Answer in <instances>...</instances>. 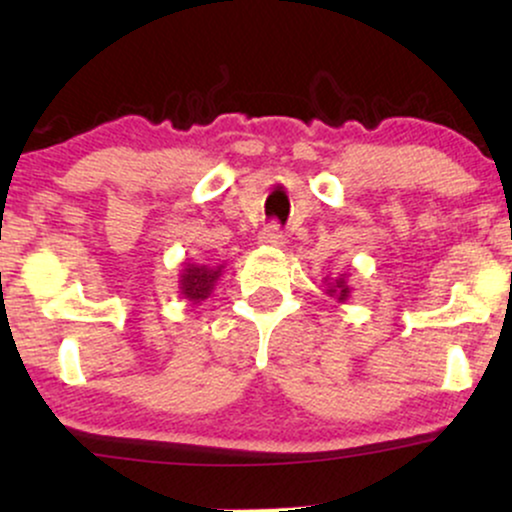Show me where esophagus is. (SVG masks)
Segmentation results:
<instances>
[{"instance_id":"esophagus-1","label":"esophagus","mask_w":512,"mask_h":512,"mask_svg":"<svg viewBox=\"0 0 512 512\" xmlns=\"http://www.w3.org/2000/svg\"><path fill=\"white\" fill-rule=\"evenodd\" d=\"M260 243L267 245V248H284L286 238H284V233H281L279 226H267L260 233Z\"/></svg>"}]
</instances>
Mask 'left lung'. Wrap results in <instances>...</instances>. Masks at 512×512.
Segmentation results:
<instances>
[{
	"label": "left lung",
	"mask_w": 512,
	"mask_h": 512,
	"mask_svg": "<svg viewBox=\"0 0 512 512\" xmlns=\"http://www.w3.org/2000/svg\"><path fill=\"white\" fill-rule=\"evenodd\" d=\"M325 293L327 296H332L337 303H346L351 296V284H349V276L346 274H339L330 279V276H325Z\"/></svg>",
	"instance_id": "left-lung-1"
}]
</instances>
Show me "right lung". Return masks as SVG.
Instances as JSON below:
<instances>
[{"instance_id":"obj_1","label":"right lung","mask_w":512,"mask_h":512,"mask_svg":"<svg viewBox=\"0 0 512 512\" xmlns=\"http://www.w3.org/2000/svg\"><path fill=\"white\" fill-rule=\"evenodd\" d=\"M223 267L226 264H199V262H182L180 269V279H178V289L180 296L190 303H202L207 301L214 291L216 281L221 279Z\"/></svg>"}]
</instances>
